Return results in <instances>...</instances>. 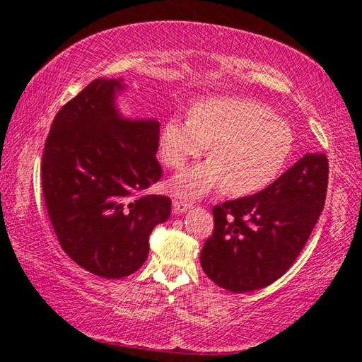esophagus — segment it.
Segmentation results:
<instances>
[{"label":"esophagus","instance_id":"34e87169","mask_svg":"<svg viewBox=\"0 0 362 362\" xmlns=\"http://www.w3.org/2000/svg\"><path fill=\"white\" fill-rule=\"evenodd\" d=\"M173 204H174V209L177 214H182L188 209H192V206H193L192 203H187V201H182V199H174Z\"/></svg>","mask_w":362,"mask_h":362}]
</instances>
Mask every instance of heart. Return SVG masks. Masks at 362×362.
Segmentation results:
<instances>
[{
	"instance_id": "1",
	"label": "heart",
	"mask_w": 362,
	"mask_h": 362,
	"mask_svg": "<svg viewBox=\"0 0 362 362\" xmlns=\"http://www.w3.org/2000/svg\"><path fill=\"white\" fill-rule=\"evenodd\" d=\"M211 148L207 161L188 168L170 187L175 193L201 196L225 185L243 196L269 185L283 170L293 148L289 122L272 108L244 97H214L198 103L192 115L173 116L161 131V156L179 169Z\"/></svg>"
}]
</instances>
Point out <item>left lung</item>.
<instances>
[{
  "instance_id": "obj_1",
  "label": "left lung",
  "mask_w": 362,
  "mask_h": 362,
  "mask_svg": "<svg viewBox=\"0 0 362 362\" xmlns=\"http://www.w3.org/2000/svg\"><path fill=\"white\" fill-rule=\"evenodd\" d=\"M327 180V156L306 153L262 192L214 206V231L201 250L204 273L231 292L279 279L321 216Z\"/></svg>"
}]
</instances>
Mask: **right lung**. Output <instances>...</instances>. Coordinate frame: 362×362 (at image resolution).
<instances>
[{"label":"right lung","instance_id":"add662e5","mask_svg":"<svg viewBox=\"0 0 362 362\" xmlns=\"http://www.w3.org/2000/svg\"><path fill=\"white\" fill-rule=\"evenodd\" d=\"M121 88L99 78L66 102L41 159L42 196L60 246L107 279L137 272L153 228L170 216V198L146 193L163 177L159 122L121 118L113 105Z\"/></svg>","mask_w":362,"mask_h":362}]
</instances>
